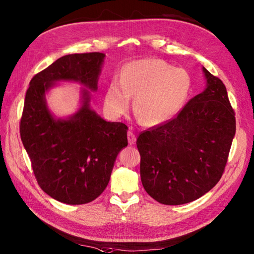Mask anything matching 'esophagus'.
I'll list each match as a JSON object with an SVG mask.
<instances>
[{
	"label": "esophagus",
	"instance_id": "1",
	"mask_svg": "<svg viewBox=\"0 0 254 254\" xmlns=\"http://www.w3.org/2000/svg\"><path fill=\"white\" fill-rule=\"evenodd\" d=\"M127 137H128V143H129V144L132 145V144L135 143V135H134L133 131L129 130V131L127 132Z\"/></svg>",
	"mask_w": 254,
	"mask_h": 254
}]
</instances>
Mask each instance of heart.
<instances>
[{
    "mask_svg": "<svg viewBox=\"0 0 254 254\" xmlns=\"http://www.w3.org/2000/svg\"><path fill=\"white\" fill-rule=\"evenodd\" d=\"M190 90V77L166 61L147 58L129 63L121 80L113 78L104 94V109L112 119L125 114L133 98V113L144 126H159L171 120Z\"/></svg>",
    "mask_w": 254,
    "mask_h": 254,
    "instance_id": "b5f03b06",
    "label": "heart"
}]
</instances>
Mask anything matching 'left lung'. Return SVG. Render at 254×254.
<instances>
[{
	"mask_svg": "<svg viewBox=\"0 0 254 254\" xmlns=\"http://www.w3.org/2000/svg\"><path fill=\"white\" fill-rule=\"evenodd\" d=\"M206 88L174 120L137 139L142 185L164 205L198 199L219 182L236 132L223 82L202 66Z\"/></svg>",
	"mask_w": 254,
	"mask_h": 254,
	"instance_id": "8db88e82",
	"label": "left lung"
}]
</instances>
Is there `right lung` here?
I'll return each mask as SVG.
<instances>
[{"label": "right lung", "mask_w": 254, "mask_h": 254, "mask_svg": "<svg viewBox=\"0 0 254 254\" xmlns=\"http://www.w3.org/2000/svg\"><path fill=\"white\" fill-rule=\"evenodd\" d=\"M106 55L72 54L57 59L31 79L20 121V137L41 189L67 205L95 200L106 190L119 153L127 146L128 128L104 121L90 108ZM58 81L83 84L81 107L57 119L46 94Z\"/></svg>", "instance_id": "right-lung-1"}]
</instances>
